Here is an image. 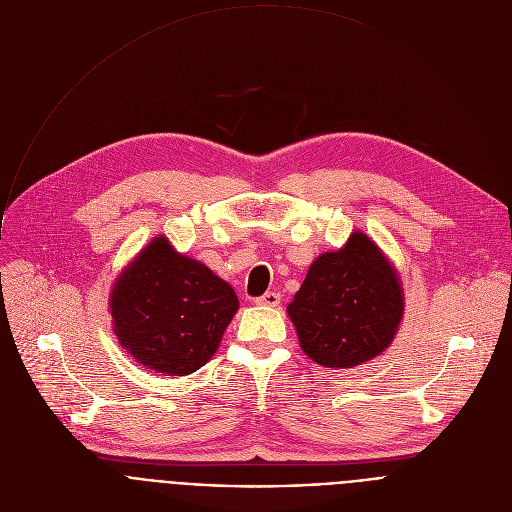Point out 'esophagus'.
Instances as JSON below:
<instances>
[{
	"label": "esophagus",
	"instance_id": "obj_1",
	"mask_svg": "<svg viewBox=\"0 0 512 512\" xmlns=\"http://www.w3.org/2000/svg\"><path fill=\"white\" fill-rule=\"evenodd\" d=\"M279 294H275V291H267V294H263L261 298H257L255 300V304L257 306H267V308H275V306H279Z\"/></svg>",
	"mask_w": 512,
	"mask_h": 512
}]
</instances>
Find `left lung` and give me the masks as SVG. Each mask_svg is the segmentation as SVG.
<instances>
[{
	"label": "left lung",
	"mask_w": 512,
	"mask_h": 512,
	"mask_svg": "<svg viewBox=\"0 0 512 512\" xmlns=\"http://www.w3.org/2000/svg\"><path fill=\"white\" fill-rule=\"evenodd\" d=\"M403 312L395 265L362 231L318 255L287 306L302 350L326 369H352L385 352Z\"/></svg>",
	"instance_id": "left-lung-1"
}]
</instances>
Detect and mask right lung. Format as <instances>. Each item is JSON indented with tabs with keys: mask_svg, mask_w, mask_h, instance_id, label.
I'll use <instances>...</instances> for the list:
<instances>
[{
	"mask_svg": "<svg viewBox=\"0 0 512 512\" xmlns=\"http://www.w3.org/2000/svg\"><path fill=\"white\" fill-rule=\"evenodd\" d=\"M239 310L235 289L158 235L117 275L113 332L141 367L164 377L196 373L221 346Z\"/></svg>",
	"mask_w": 512,
	"mask_h": 512,
	"instance_id": "add662e5",
	"label": "right lung"
}]
</instances>
